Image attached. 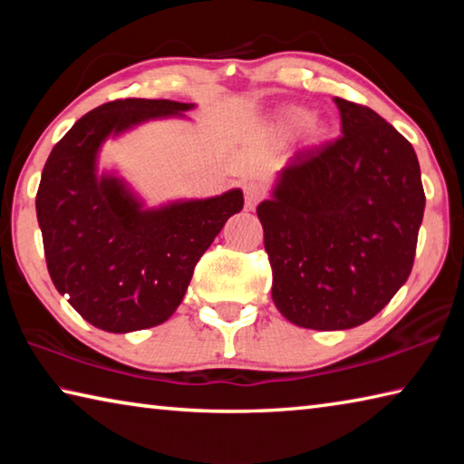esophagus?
Returning <instances> with one entry per match:
<instances>
[{"instance_id": "obj_1", "label": "esophagus", "mask_w": 464, "mask_h": 464, "mask_svg": "<svg viewBox=\"0 0 464 464\" xmlns=\"http://www.w3.org/2000/svg\"><path fill=\"white\" fill-rule=\"evenodd\" d=\"M243 194H246V207L249 210H254L257 207V202L264 198V188L257 182H247L243 186Z\"/></svg>"}]
</instances>
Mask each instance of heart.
I'll return each instance as SVG.
<instances>
[{
	"mask_svg": "<svg viewBox=\"0 0 464 464\" xmlns=\"http://www.w3.org/2000/svg\"><path fill=\"white\" fill-rule=\"evenodd\" d=\"M313 114L304 108H295L282 116V129L286 132H301L311 124Z\"/></svg>",
	"mask_w": 464,
	"mask_h": 464,
	"instance_id": "1",
	"label": "heart"
}]
</instances>
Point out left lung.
I'll use <instances>...</instances> for the list:
<instances>
[{"label": "left lung", "mask_w": 464, "mask_h": 464, "mask_svg": "<svg viewBox=\"0 0 464 464\" xmlns=\"http://www.w3.org/2000/svg\"><path fill=\"white\" fill-rule=\"evenodd\" d=\"M335 104L342 135L296 151L257 204L274 304L319 332L362 325L395 296L426 207L410 140L371 108Z\"/></svg>", "instance_id": "obj_1"}]
</instances>
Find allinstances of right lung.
I'll use <instances>...</instances> for the list:
<instances>
[{"instance_id":"right-lung-1","label":"right lung","mask_w":464,"mask_h":464,"mask_svg":"<svg viewBox=\"0 0 464 464\" xmlns=\"http://www.w3.org/2000/svg\"><path fill=\"white\" fill-rule=\"evenodd\" d=\"M190 108L174 100L108 102L82 116L44 163L36 217L46 268L69 304L104 332H137L174 315L200 256L243 208L239 188L143 208L124 179L98 176L110 135Z\"/></svg>"}]
</instances>
